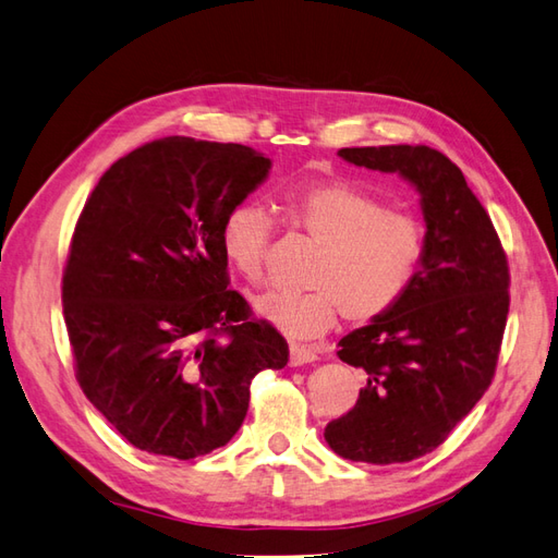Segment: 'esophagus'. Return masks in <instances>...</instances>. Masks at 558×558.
Returning a JSON list of instances; mask_svg holds the SVG:
<instances>
[{
    "label": "esophagus",
    "mask_w": 558,
    "mask_h": 558,
    "mask_svg": "<svg viewBox=\"0 0 558 558\" xmlns=\"http://www.w3.org/2000/svg\"><path fill=\"white\" fill-rule=\"evenodd\" d=\"M316 359H318L316 351H311L306 347H299V344L290 347V365L292 367H299V365H304V363H313Z\"/></svg>",
    "instance_id": "34e87169"
}]
</instances>
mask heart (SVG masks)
I'll return each mask as SVG.
<instances>
[{"label": "heart", "mask_w": 558, "mask_h": 558, "mask_svg": "<svg viewBox=\"0 0 558 558\" xmlns=\"http://www.w3.org/2000/svg\"><path fill=\"white\" fill-rule=\"evenodd\" d=\"M282 221L318 242L308 290H270L254 299L264 320L296 339L330 330L341 313L353 325L373 323L405 294L424 259V223L344 181L294 191L282 203ZM276 221L256 203H238L221 221V250L250 282L264 280Z\"/></svg>", "instance_id": "b5f03b06"}]
</instances>
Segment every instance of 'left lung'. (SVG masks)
Listing matches in <instances>:
<instances>
[{"label": "left lung", "instance_id": "obj_1", "mask_svg": "<svg viewBox=\"0 0 558 558\" xmlns=\"http://www.w3.org/2000/svg\"><path fill=\"white\" fill-rule=\"evenodd\" d=\"M347 162L398 171L422 193L426 250L398 302L339 341L365 373L359 401L325 426L351 462L401 464L432 452L488 391L509 313V262L462 169L428 146L341 148Z\"/></svg>", "mask_w": 558, "mask_h": 558}]
</instances>
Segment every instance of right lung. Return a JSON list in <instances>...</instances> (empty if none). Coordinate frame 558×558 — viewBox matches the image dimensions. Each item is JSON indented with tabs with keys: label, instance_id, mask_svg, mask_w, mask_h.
Instances as JSON below:
<instances>
[{
	"label": "right lung",
	"instance_id": "obj_1",
	"mask_svg": "<svg viewBox=\"0 0 558 558\" xmlns=\"http://www.w3.org/2000/svg\"><path fill=\"white\" fill-rule=\"evenodd\" d=\"M268 169L240 143L167 136L112 162L84 203L61 284L75 377L138 450L193 460L226 446L254 375L290 361L228 290L219 238Z\"/></svg>",
	"mask_w": 558,
	"mask_h": 558
}]
</instances>
